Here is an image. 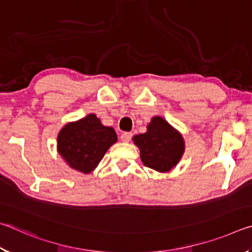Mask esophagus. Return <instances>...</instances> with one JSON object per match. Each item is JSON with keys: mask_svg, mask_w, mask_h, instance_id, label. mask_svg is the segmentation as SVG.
<instances>
[{"mask_svg": "<svg viewBox=\"0 0 252 252\" xmlns=\"http://www.w3.org/2000/svg\"><path fill=\"white\" fill-rule=\"evenodd\" d=\"M132 138V133L131 132H123L121 134V140L123 142H129Z\"/></svg>", "mask_w": 252, "mask_h": 252, "instance_id": "obj_1", "label": "esophagus"}]
</instances>
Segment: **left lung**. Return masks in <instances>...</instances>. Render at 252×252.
I'll list each match as a JSON object with an SVG mask.
<instances>
[{
  "mask_svg": "<svg viewBox=\"0 0 252 252\" xmlns=\"http://www.w3.org/2000/svg\"><path fill=\"white\" fill-rule=\"evenodd\" d=\"M146 167L159 172L169 171L176 165L185 150L181 134L160 117H155L146 133L133 136Z\"/></svg>",
  "mask_w": 252,
  "mask_h": 252,
  "instance_id": "obj_1",
  "label": "left lung"
}]
</instances>
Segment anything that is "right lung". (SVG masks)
Segmentation results:
<instances>
[{
	"instance_id": "obj_1",
	"label": "right lung",
	"mask_w": 252,
	"mask_h": 252,
	"mask_svg": "<svg viewBox=\"0 0 252 252\" xmlns=\"http://www.w3.org/2000/svg\"><path fill=\"white\" fill-rule=\"evenodd\" d=\"M114 142L116 131L101 125L95 114H89L60 131L58 150L71 168L90 173Z\"/></svg>"
}]
</instances>
